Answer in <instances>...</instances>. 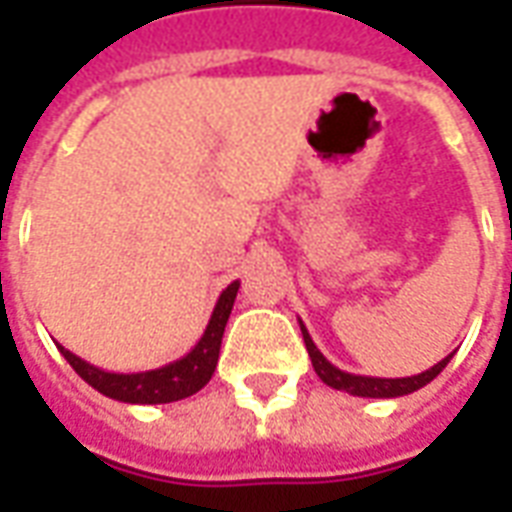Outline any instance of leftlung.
I'll return each mask as SVG.
<instances>
[{
	"mask_svg": "<svg viewBox=\"0 0 512 512\" xmlns=\"http://www.w3.org/2000/svg\"><path fill=\"white\" fill-rule=\"evenodd\" d=\"M301 326V337H304V345H307V354L312 359V367H315V373L321 378L323 384L332 386V389H340V392H348V395L356 397H403L411 395V392H417L425 384H430L433 378L439 376L441 370L447 367V362L452 359L450 356H444L439 365H433L425 373H417V376H406V378H376V376H356V373H345L340 367H334L326 356L318 351V345L312 343L310 332H307V326L299 321Z\"/></svg>",
	"mask_w": 512,
	"mask_h": 512,
	"instance_id": "8db88e82",
	"label": "left lung"
}]
</instances>
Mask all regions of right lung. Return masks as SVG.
Returning <instances> with one entry per match:
<instances>
[{
    "mask_svg": "<svg viewBox=\"0 0 512 512\" xmlns=\"http://www.w3.org/2000/svg\"><path fill=\"white\" fill-rule=\"evenodd\" d=\"M241 282L235 279L222 290V296L216 301L211 312V321L205 326V332L191 348L189 354L180 356L175 362H169L156 370H142V373H109L101 367L84 362L82 356L71 354L68 348H60V354L71 362V367L87 384L98 389L101 395L120 400V403H139V406H156V403H175L183 397L200 392L208 384L219 362V348H222V334L227 326V318L233 312L235 296H238Z\"/></svg>",
    "mask_w": 512,
    "mask_h": 512,
    "instance_id": "add662e5",
    "label": "right lung"
}]
</instances>
